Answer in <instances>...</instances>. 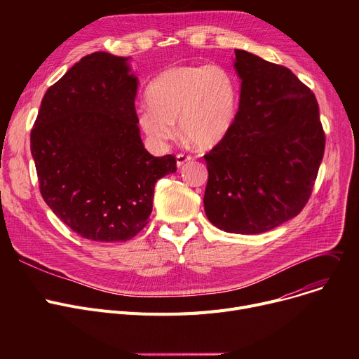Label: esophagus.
I'll list each match as a JSON object with an SVG mask.
<instances>
[{
  "mask_svg": "<svg viewBox=\"0 0 359 359\" xmlns=\"http://www.w3.org/2000/svg\"><path fill=\"white\" fill-rule=\"evenodd\" d=\"M192 160L191 156H186V154H177L176 156V164L177 167H183L186 163H189Z\"/></svg>",
  "mask_w": 359,
  "mask_h": 359,
  "instance_id": "1",
  "label": "esophagus"
}]
</instances>
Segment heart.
I'll use <instances>...</instances> for the list:
<instances>
[{"instance_id":"obj_1","label":"heart","mask_w":359,"mask_h":359,"mask_svg":"<svg viewBox=\"0 0 359 359\" xmlns=\"http://www.w3.org/2000/svg\"><path fill=\"white\" fill-rule=\"evenodd\" d=\"M149 107L138 110V125L157 144L182 135L198 148L219 144L230 132L237 90L230 72L218 65H179L161 72L147 87Z\"/></svg>"}]
</instances>
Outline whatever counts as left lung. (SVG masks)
<instances>
[{
  "label": "left lung",
  "mask_w": 359,
  "mask_h": 359,
  "mask_svg": "<svg viewBox=\"0 0 359 359\" xmlns=\"http://www.w3.org/2000/svg\"><path fill=\"white\" fill-rule=\"evenodd\" d=\"M241 80L233 126L203 158V206L227 233L260 234L304 208L325 153L311 90L285 67L236 49Z\"/></svg>",
  "instance_id": "1"
}]
</instances>
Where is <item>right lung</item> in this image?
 I'll use <instances>...</instances> for the list:
<instances>
[{
    "label": "right lung",
    "mask_w": 359,
    "mask_h": 359,
    "mask_svg": "<svg viewBox=\"0 0 359 359\" xmlns=\"http://www.w3.org/2000/svg\"><path fill=\"white\" fill-rule=\"evenodd\" d=\"M129 58L94 52L48 88L30 134L41 194L79 236L103 243L135 237L153 211L156 182L173 156L144 148Z\"/></svg>",
    "instance_id": "add662e5"
}]
</instances>
